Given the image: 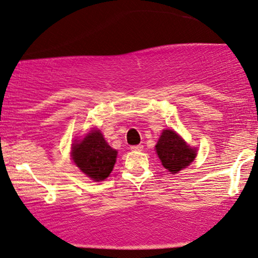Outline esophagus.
<instances>
[{
	"instance_id": "34e87169",
	"label": "esophagus",
	"mask_w": 258,
	"mask_h": 258,
	"mask_svg": "<svg viewBox=\"0 0 258 258\" xmlns=\"http://www.w3.org/2000/svg\"><path fill=\"white\" fill-rule=\"evenodd\" d=\"M144 149L143 145H135V146H131V150L132 151H142Z\"/></svg>"
}]
</instances>
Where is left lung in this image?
I'll use <instances>...</instances> for the list:
<instances>
[{
  "instance_id": "8db88e82",
  "label": "left lung",
  "mask_w": 258,
  "mask_h": 258,
  "mask_svg": "<svg viewBox=\"0 0 258 258\" xmlns=\"http://www.w3.org/2000/svg\"><path fill=\"white\" fill-rule=\"evenodd\" d=\"M161 164L170 172L177 173L190 165L196 158V151L172 130H164L156 145Z\"/></svg>"
}]
</instances>
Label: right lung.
I'll return each mask as SVG.
<instances>
[{
    "mask_svg": "<svg viewBox=\"0 0 258 258\" xmlns=\"http://www.w3.org/2000/svg\"><path fill=\"white\" fill-rule=\"evenodd\" d=\"M116 151L106 143L99 131H93L72 146V158L86 176L95 181L106 179L115 164Z\"/></svg>",
    "mask_w": 258,
    "mask_h": 258,
    "instance_id": "1",
    "label": "right lung"
}]
</instances>
